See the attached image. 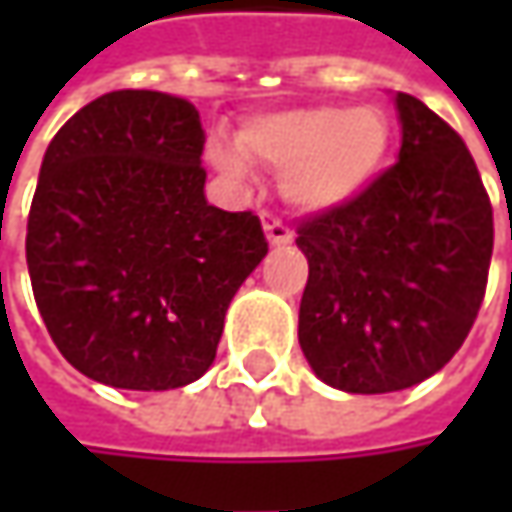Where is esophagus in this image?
<instances>
[{
	"label": "esophagus",
	"mask_w": 512,
	"mask_h": 512,
	"mask_svg": "<svg viewBox=\"0 0 512 512\" xmlns=\"http://www.w3.org/2000/svg\"><path fill=\"white\" fill-rule=\"evenodd\" d=\"M262 227H265V236L267 242L273 247H285L293 242V233H290V227L282 225L273 213H262Z\"/></svg>",
	"instance_id": "34e87169"
}]
</instances>
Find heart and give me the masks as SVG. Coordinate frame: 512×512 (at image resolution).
Listing matches in <instances>:
<instances>
[{"label": "heart", "instance_id": "b5f03b06", "mask_svg": "<svg viewBox=\"0 0 512 512\" xmlns=\"http://www.w3.org/2000/svg\"><path fill=\"white\" fill-rule=\"evenodd\" d=\"M390 116L376 105H313L262 113L239 130V148L213 139L207 159L242 176L247 160L285 173V199L307 213L353 202L382 173L390 153Z\"/></svg>", "mask_w": 512, "mask_h": 512}]
</instances>
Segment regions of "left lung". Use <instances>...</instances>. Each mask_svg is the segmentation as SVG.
<instances>
[{
  "instance_id": "8db88e82",
  "label": "left lung",
  "mask_w": 512,
  "mask_h": 512,
  "mask_svg": "<svg viewBox=\"0 0 512 512\" xmlns=\"http://www.w3.org/2000/svg\"><path fill=\"white\" fill-rule=\"evenodd\" d=\"M399 159L353 202L299 225V344L344 393L430 379L462 347L487 287L493 207L462 136L396 93Z\"/></svg>"
}]
</instances>
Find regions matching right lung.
Wrapping results in <instances>:
<instances>
[{
  "mask_svg": "<svg viewBox=\"0 0 512 512\" xmlns=\"http://www.w3.org/2000/svg\"><path fill=\"white\" fill-rule=\"evenodd\" d=\"M199 110L113 90L45 150L28 216V273L50 339L79 373L173 390L216 359L236 290L265 259L259 216L205 199Z\"/></svg>",
  "mask_w": 512,
  "mask_h": 512,
  "instance_id": "1",
  "label": "right lung"
}]
</instances>
